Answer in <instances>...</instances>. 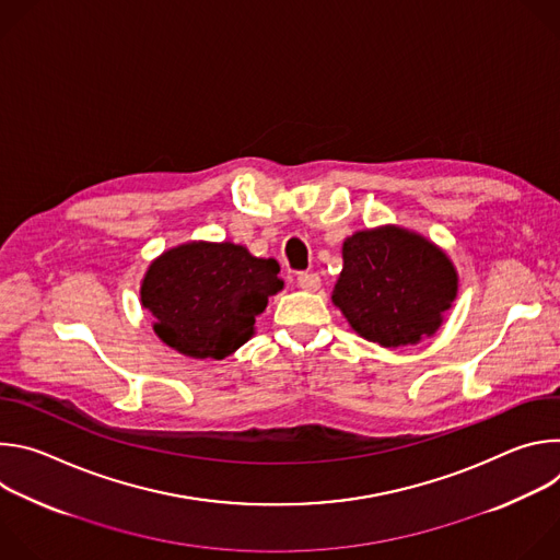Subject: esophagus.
<instances>
[{"label":"esophagus","mask_w":560,"mask_h":560,"mask_svg":"<svg viewBox=\"0 0 560 560\" xmlns=\"http://www.w3.org/2000/svg\"><path fill=\"white\" fill-rule=\"evenodd\" d=\"M296 283H299L301 290H307V292H314V290L322 288V279H318L316 272H301L296 277Z\"/></svg>","instance_id":"34e87169"}]
</instances>
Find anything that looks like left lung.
Wrapping results in <instances>:
<instances>
[{"mask_svg":"<svg viewBox=\"0 0 560 560\" xmlns=\"http://www.w3.org/2000/svg\"><path fill=\"white\" fill-rule=\"evenodd\" d=\"M341 255L332 303L359 337L404 348L441 328L458 294V272L428 236L394 223L376 225L348 236Z\"/></svg>","mask_w":560,"mask_h":560,"instance_id":"left-lung-1","label":"left lung"}]
</instances>
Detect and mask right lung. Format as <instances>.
<instances>
[{"label": "right lung", "mask_w": 560, "mask_h": 560, "mask_svg": "<svg viewBox=\"0 0 560 560\" xmlns=\"http://www.w3.org/2000/svg\"><path fill=\"white\" fill-rule=\"evenodd\" d=\"M275 259L232 242H186L150 261L141 307L152 330L188 359H225L255 335L268 299L283 290Z\"/></svg>", "instance_id": "1"}]
</instances>
